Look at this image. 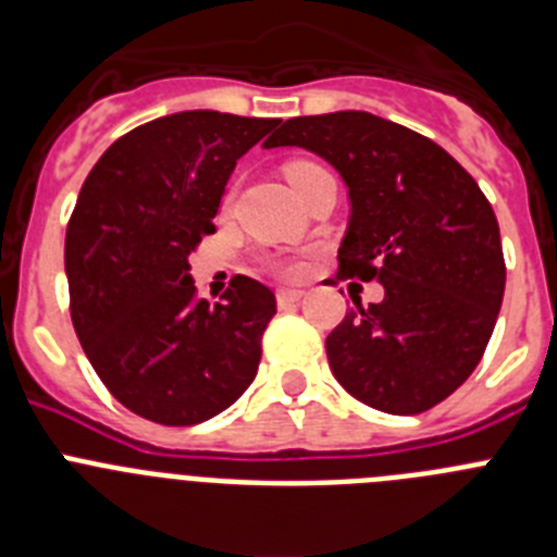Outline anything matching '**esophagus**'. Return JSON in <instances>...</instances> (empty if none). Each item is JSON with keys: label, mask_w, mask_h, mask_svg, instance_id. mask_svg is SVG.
Here are the masks:
<instances>
[{"label": "esophagus", "mask_w": 557, "mask_h": 557, "mask_svg": "<svg viewBox=\"0 0 557 557\" xmlns=\"http://www.w3.org/2000/svg\"><path fill=\"white\" fill-rule=\"evenodd\" d=\"M301 298H304V289H278V293H275L278 307H293V304H298Z\"/></svg>", "instance_id": "obj_1"}]
</instances>
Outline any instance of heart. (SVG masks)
I'll use <instances>...</instances> for the list:
<instances>
[{
	"label": "heart",
	"instance_id": "obj_1",
	"mask_svg": "<svg viewBox=\"0 0 557 557\" xmlns=\"http://www.w3.org/2000/svg\"><path fill=\"white\" fill-rule=\"evenodd\" d=\"M323 166L312 164V161H293V164H287V181L293 184L295 191H301L304 184H307L312 175H318ZM270 270H273L275 275H284V278H295V275L304 273V262L301 259H289V256H278V259H270Z\"/></svg>",
	"mask_w": 557,
	"mask_h": 557
}]
</instances>
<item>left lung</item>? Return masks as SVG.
<instances>
[{
    "label": "left lung",
    "mask_w": 557,
    "mask_h": 557,
    "mask_svg": "<svg viewBox=\"0 0 557 557\" xmlns=\"http://www.w3.org/2000/svg\"><path fill=\"white\" fill-rule=\"evenodd\" d=\"M264 147H304L339 172L351 220L337 278L385 287L326 337L334 379L393 416L441 405L485 354L505 295L488 198L444 147L366 111L295 116Z\"/></svg>",
    "instance_id": "8db88e82"
}]
</instances>
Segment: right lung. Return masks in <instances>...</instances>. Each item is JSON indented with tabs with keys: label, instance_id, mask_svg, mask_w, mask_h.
Instances as JSON below:
<instances>
[{
	"label": "right lung",
	"instance_id": "right-lung-1",
	"mask_svg": "<svg viewBox=\"0 0 557 557\" xmlns=\"http://www.w3.org/2000/svg\"><path fill=\"white\" fill-rule=\"evenodd\" d=\"M278 120L181 111L113 141L66 225L69 312L111 396L164 426L223 412L253 382L275 295L234 275L198 298L186 256L214 231L236 159Z\"/></svg>",
	"mask_w": 557,
	"mask_h": 557
}]
</instances>
